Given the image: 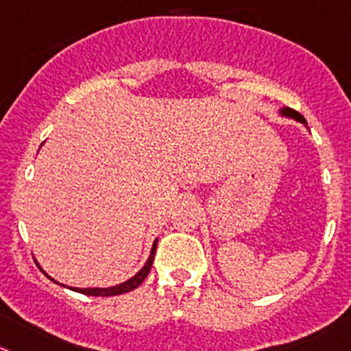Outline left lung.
<instances>
[{
  "label": "left lung",
  "instance_id": "left-lung-1",
  "mask_svg": "<svg viewBox=\"0 0 351 351\" xmlns=\"http://www.w3.org/2000/svg\"><path fill=\"white\" fill-rule=\"evenodd\" d=\"M279 115L286 117V119H293V120H296V122H302L303 125H305V128L308 129V125H306V120L303 119V115H300V113L295 112V110H293V108H288V106H285V108L279 110Z\"/></svg>",
  "mask_w": 351,
  "mask_h": 351
}]
</instances>
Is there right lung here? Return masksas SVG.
<instances>
[{"mask_svg":"<svg viewBox=\"0 0 351 351\" xmlns=\"http://www.w3.org/2000/svg\"><path fill=\"white\" fill-rule=\"evenodd\" d=\"M156 243H158V239H155V241H153L152 252H149V256H148V260H146L145 265H143L141 269H139L138 272H136L131 279L120 282V285H117V286H110V288H70V286L60 285L58 281H55V279H53V278H49L48 274H46L45 270H43L41 267H39V263H38V267H39V269H41V272H45L46 278L51 279V281H55L56 285L65 286V288L72 289V291H77V293H82V295H89V296H115V295H122V293H129V291H132V289H136L146 279V276H148L149 269H152V265H153V258H155Z\"/></svg>","mask_w":351,"mask_h":351,"instance_id":"obj_1","label":"right lung"}]
</instances>
